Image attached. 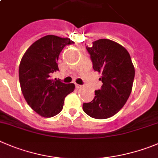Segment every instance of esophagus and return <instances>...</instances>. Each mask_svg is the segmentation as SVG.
Listing matches in <instances>:
<instances>
[{"label": "esophagus", "instance_id": "obj_1", "mask_svg": "<svg viewBox=\"0 0 158 158\" xmlns=\"http://www.w3.org/2000/svg\"><path fill=\"white\" fill-rule=\"evenodd\" d=\"M75 87H76V88L77 89H78V88H81V85H77V84H76V85H75Z\"/></svg>", "mask_w": 158, "mask_h": 158}]
</instances>
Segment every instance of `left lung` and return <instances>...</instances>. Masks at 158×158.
<instances>
[{"mask_svg":"<svg viewBox=\"0 0 158 158\" xmlns=\"http://www.w3.org/2000/svg\"><path fill=\"white\" fill-rule=\"evenodd\" d=\"M93 69L101 73L103 83L94 91V98L84 103L83 110L97 119L110 118L124 106L132 91L135 69L128 51L116 42L101 39L86 46Z\"/></svg>","mask_w":158,"mask_h":158,"instance_id":"obj_1","label":"left lung"}]
</instances>
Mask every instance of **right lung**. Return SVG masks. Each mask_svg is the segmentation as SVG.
<instances>
[{"label":"right lung","mask_w":158,"mask_h":158,"mask_svg":"<svg viewBox=\"0 0 158 158\" xmlns=\"http://www.w3.org/2000/svg\"><path fill=\"white\" fill-rule=\"evenodd\" d=\"M73 43L70 39L46 35L32 43L21 60L19 73L22 94L28 106L45 118L60 113L65 97L75 88L74 84L51 78L59 70L57 60L62 49Z\"/></svg>","instance_id":"add662e5"}]
</instances>
